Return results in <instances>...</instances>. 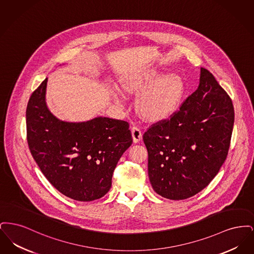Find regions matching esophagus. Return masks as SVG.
Listing matches in <instances>:
<instances>
[{
  "instance_id": "1",
  "label": "esophagus",
  "mask_w": 254,
  "mask_h": 254,
  "mask_svg": "<svg viewBox=\"0 0 254 254\" xmlns=\"http://www.w3.org/2000/svg\"><path fill=\"white\" fill-rule=\"evenodd\" d=\"M131 133H132L133 142L134 143H138L142 140L143 137V133L139 127L137 126H133L131 127Z\"/></svg>"
}]
</instances>
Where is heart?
I'll return each mask as SVG.
<instances>
[{
  "mask_svg": "<svg viewBox=\"0 0 254 254\" xmlns=\"http://www.w3.org/2000/svg\"><path fill=\"white\" fill-rule=\"evenodd\" d=\"M124 87L128 93L140 95L137 108L148 121H159L174 113L185 91L184 81L179 75L174 73L166 75L157 68L128 79ZM115 99L119 104L124 103V98L120 95Z\"/></svg>",
  "mask_w": 254,
  "mask_h": 254,
  "instance_id": "1",
  "label": "heart"
}]
</instances>
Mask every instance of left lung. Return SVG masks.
<instances>
[{
  "mask_svg": "<svg viewBox=\"0 0 254 254\" xmlns=\"http://www.w3.org/2000/svg\"><path fill=\"white\" fill-rule=\"evenodd\" d=\"M233 124L230 97L201 67L198 88L169 119L153 124L143 136L154 191L184 200L204 190L227 159Z\"/></svg>",
  "mask_w": 254,
  "mask_h": 254,
  "instance_id": "1",
  "label": "left lung"
}]
</instances>
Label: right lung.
Segmentation results:
<instances>
[{
  "instance_id": "right-lung-1",
  "label": "right lung",
  "mask_w": 254,
  "mask_h": 254,
  "mask_svg": "<svg viewBox=\"0 0 254 254\" xmlns=\"http://www.w3.org/2000/svg\"><path fill=\"white\" fill-rule=\"evenodd\" d=\"M48 78L29 98L26 137L30 152L49 183L76 201L103 197L111 188L113 171L132 144L126 121L96 117L70 123L59 120L46 103Z\"/></svg>"
}]
</instances>
